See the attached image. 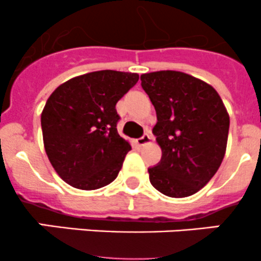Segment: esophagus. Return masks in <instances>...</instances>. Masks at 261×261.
Here are the masks:
<instances>
[{"instance_id": "34e87169", "label": "esophagus", "mask_w": 261, "mask_h": 261, "mask_svg": "<svg viewBox=\"0 0 261 261\" xmlns=\"http://www.w3.org/2000/svg\"><path fill=\"white\" fill-rule=\"evenodd\" d=\"M150 141H151V135H150L149 133H145L141 138H139L138 140H136V144H138L139 146H144L146 145V144H149Z\"/></svg>"}]
</instances>
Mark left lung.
<instances>
[{
  "label": "left lung",
  "mask_w": 261,
  "mask_h": 261,
  "mask_svg": "<svg viewBox=\"0 0 261 261\" xmlns=\"http://www.w3.org/2000/svg\"><path fill=\"white\" fill-rule=\"evenodd\" d=\"M140 80L156 111L152 134L162 147L160 162L147 169L150 183L168 197L192 196L225 156L230 127L225 105L212 86L186 73L160 70Z\"/></svg>",
  "instance_id": "1"
}]
</instances>
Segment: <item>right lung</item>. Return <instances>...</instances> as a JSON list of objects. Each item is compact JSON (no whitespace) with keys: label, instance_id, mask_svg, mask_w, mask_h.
I'll use <instances>...</instances> for the list:
<instances>
[{"label":"right lung","instance_id":"right-lung-1","mask_svg":"<svg viewBox=\"0 0 261 261\" xmlns=\"http://www.w3.org/2000/svg\"><path fill=\"white\" fill-rule=\"evenodd\" d=\"M138 81L136 73L98 70L50 94L41 114L44 147L65 183L92 191L116 179L131 150L117 133L116 103Z\"/></svg>","mask_w":261,"mask_h":261}]
</instances>
